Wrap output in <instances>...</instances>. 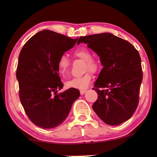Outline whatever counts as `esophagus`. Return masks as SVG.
<instances>
[{
  "mask_svg": "<svg viewBox=\"0 0 157 157\" xmlns=\"http://www.w3.org/2000/svg\"><path fill=\"white\" fill-rule=\"evenodd\" d=\"M86 92V89H82V90H80V94L81 95H84Z\"/></svg>",
  "mask_w": 157,
  "mask_h": 157,
  "instance_id": "34e87169",
  "label": "esophagus"
}]
</instances>
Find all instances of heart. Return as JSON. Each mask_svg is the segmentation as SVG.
Here are the masks:
<instances>
[{
  "instance_id": "1",
  "label": "heart",
  "mask_w": 157,
  "mask_h": 157,
  "mask_svg": "<svg viewBox=\"0 0 157 157\" xmlns=\"http://www.w3.org/2000/svg\"><path fill=\"white\" fill-rule=\"evenodd\" d=\"M74 55L76 57L85 61V71L90 70L91 72H96L99 69V64L94 59H91L92 55L89 50L85 48H82L76 50L74 52ZM70 66V62L66 55H62L57 62L58 71L62 76L64 77L67 75ZM92 79V75L90 72L85 73L84 75L78 78H74L66 82L67 86L70 88H75L78 89H84L88 87Z\"/></svg>"
}]
</instances>
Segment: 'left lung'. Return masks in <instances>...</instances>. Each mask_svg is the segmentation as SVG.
Masks as SVG:
<instances>
[{"mask_svg": "<svg viewBox=\"0 0 157 157\" xmlns=\"http://www.w3.org/2000/svg\"><path fill=\"white\" fill-rule=\"evenodd\" d=\"M80 43L96 53L103 66L93 88L98 95L93 109L109 125L129 120L138 107L143 79L139 52L129 42L108 33L80 36Z\"/></svg>", "mask_w": 157, "mask_h": 157, "instance_id": "obj_1", "label": "left lung"}]
</instances>
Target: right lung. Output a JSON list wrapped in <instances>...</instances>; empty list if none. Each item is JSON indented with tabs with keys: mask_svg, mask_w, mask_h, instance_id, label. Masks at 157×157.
Instances as JSON below:
<instances>
[{
	"mask_svg": "<svg viewBox=\"0 0 157 157\" xmlns=\"http://www.w3.org/2000/svg\"><path fill=\"white\" fill-rule=\"evenodd\" d=\"M78 39L45 30L32 36L21 50L17 70L20 100L30 120L41 128L60 125L80 95L74 88L57 94L63 86L58 59Z\"/></svg>",
	"mask_w": 157,
	"mask_h": 157,
	"instance_id": "add662e5",
	"label": "right lung"
}]
</instances>
